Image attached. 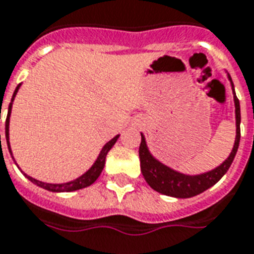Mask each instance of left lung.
<instances>
[{
  "mask_svg": "<svg viewBox=\"0 0 254 254\" xmlns=\"http://www.w3.org/2000/svg\"><path fill=\"white\" fill-rule=\"evenodd\" d=\"M229 79H230V76H229ZM233 91H234V87H233ZM234 103H236L237 134H236V141H234L232 153L219 167H217L213 171H208L206 174L190 176V175L180 174V172L171 170L170 167H167L159 160H156L155 157L151 155V152L148 151V146H146L145 137L141 134V144H140L138 155H140V167H141L142 176L146 180V183L157 192L168 195V196H174V198H191V196L200 194V192L210 189L211 186L215 185L230 168V165L234 160V156L237 153L238 145H240L241 110H240V101L236 97V93H234Z\"/></svg>",
  "mask_w": 254,
  "mask_h": 254,
  "instance_id": "8db88e82",
  "label": "left lung"
}]
</instances>
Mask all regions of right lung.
<instances>
[{"mask_svg":"<svg viewBox=\"0 0 254 254\" xmlns=\"http://www.w3.org/2000/svg\"><path fill=\"white\" fill-rule=\"evenodd\" d=\"M18 87H20V84L17 86L16 90H14V93H13V98L12 102L14 97H16L17 91H18ZM12 102L9 103V109H7V116H6V121H5V136H6V142H7V148H9V152H10V155H12V151H10V145H9V117H10V112H12ZM120 136H116L114 138H112L110 141L106 144V145L103 146L102 151L99 153L98 159L95 160V163L93 164V167L90 168L86 174H83L82 176H79L78 179L72 180V182H68V183H63V185H51V183H44V182H39V180L33 179L31 176H28L25 175L28 179L31 180L32 183H35L36 186L41 187V189H46L48 191H52V192H69V191H76V190L84 189V187H89L95 182V180L98 179V176L102 172L103 167H105V160H106V155H108V152L112 149V146L116 144L117 141V138ZM0 144H1V134H0ZM13 157V156H12Z\"/></svg>","mask_w":254,"mask_h":254,"instance_id":"obj_1","label":"right lung"}]
</instances>
